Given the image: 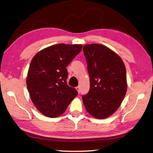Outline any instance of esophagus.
<instances>
[{
  "label": "esophagus",
  "mask_w": 153,
  "mask_h": 153,
  "mask_svg": "<svg viewBox=\"0 0 153 153\" xmlns=\"http://www.w3.org/2000/svg\"><path fill=\"white\" fill-rule=\"evenodd\" d=\"M76 89L77 90L78 93H80V87H79V86H77V87H76Z\"/></svg>",
  "instance_id": "obj_1"
}]
</instances>
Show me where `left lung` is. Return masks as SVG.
<instances>
[{
    "label": "left lung",
    "mask_w": 153,
    "mask_h": 153,
    "mask_svg": "<svg viewBox=\"0 0 153 153\" xmlns=\"http://www.w3.org/2000/svg\"><path fill=\"white\" fill-rule=\"evenodd\" d=\"M83 52L90 77V90L82 96L86 110L96 119H106L116 112L127 89L122 59L105 45H85Z\"/></svg>",
    "instance_id": "left-lung-1"
}]
</instances>
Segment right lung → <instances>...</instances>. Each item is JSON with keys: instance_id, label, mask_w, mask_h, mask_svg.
<instances>
[{"instance_id": "obj_1", "label": "right lung", "mask_w": 153, "mask_h": 153, "mask_svg": "<svg viewBox=\"0 0 153 153\" xmlns=\"http://www.w3.org/2000/svg\"><path fill=\"white\" fill-rule=\"evenodd\" d=\"M82 45L57 44L37 53L31 60L27 77L30 99L45 116L63 114L78 94L67 84V67L82 50Z\"/></svg>"}]
</instances>
